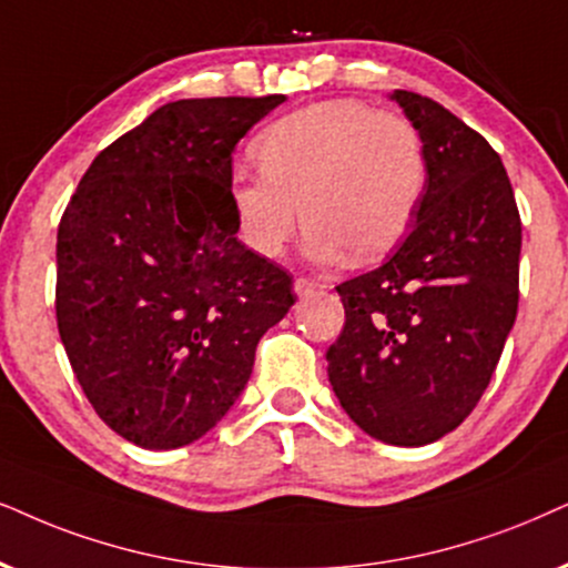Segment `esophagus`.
<instances>
[{
  "label": "esophagus",
  "mask_w": 568,
  "mask_h": 568,
  "mask_svg": "<svg viewBox=\"0 0 568 568\" xmlns=\"http://www.w3.org/2000/svg\"><path fill=\"white\" fill-rule=\"evenodd\" d=\"M320 288H322V285L317 283V280H312V277H296V280H293V291H296L301 298L314 296V293H317Z\"/></svg>",
  "instance_id": "obj_1"
}]
</instances>
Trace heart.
<instances>
[{"label": "heart", "mask_w": 568, "mask_h": 568, "mask_svg": "<svg viewBox=\"0 0 568 568\" xmlns=\"http://www.w3.org/2000/svg\"><path fill=\"white\" fill-rule=\"evenodd\" d=\"M262 170H233L227 193L239 235L277 256L301 220L320 262H375L412 231L429 183L425 139L406 114L358 99L301 106L254 141Z\"/></svg>", "instance_id": "heart-1"}]
</instances>
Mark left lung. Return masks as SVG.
Here are the masks:
<instances>
[{
	"label": "left lung",
	"mask_w": 568,
	"mask_h": 568,
	"mask_svg": "<svg viewBox=\"0 0 568 568\" xmlns=\"http://www.w3.org/2000/svg\"><path fill=\"white\" fill-rule=\"evenodd\" d=\"M419 128L429 183L406 241L337 285L327 351L337 400L390 445L440 440L475 412L519 306L521 217L495 149L429 97L393 91Z\"/></svg>",
	"instance_id": "8db88e82"
}]
</instances>
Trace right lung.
Wrapping results in <instances>:
<instances>
[{"label": "right lung", "mask_w": 568, "mask_h": 568, "mask_svg": "<svg viewBox=\"0 0 568 568\" xmlns=\"http://www.w3.org/2000/svg\"><path fill=\"white\" fill-rule=\"evenodd\" d=\"M181 99L97 154L57 227V327L85 398L141 448L217 425L260 337L293 306V277L235 239L233 149L283 104Z\"/></svg>", "instance_id": "1"}]
</instances>
